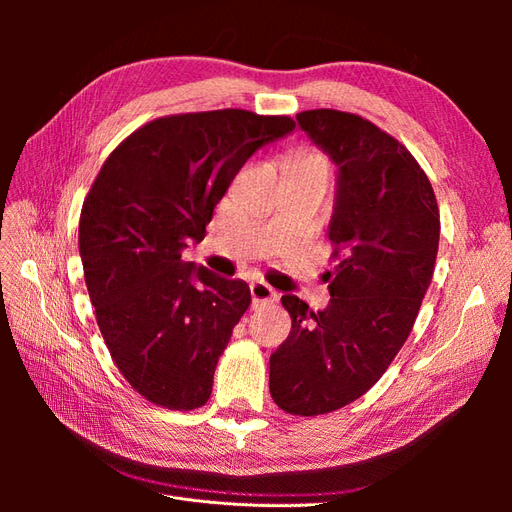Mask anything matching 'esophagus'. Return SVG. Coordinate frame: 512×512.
Returning a JSON list of instances; mask_svg holds the SVG:
<instances>
[{"instance_id":"esophagus-1","label":"esophagus","mask_w":512,"mask_h":512,"mask_svg":"<svg viewBox=\"0 0 512 512\" xmlns=\"http://www.w3.org/2000/svg\"><path fill=\"white\" fill-rule=\"evenodd\" d=\"M250 294H252V307L254 309L260 307V305H265V303H275L277 301V292L265 282H254L250 286Z\"/></svg>"}]
</instances>
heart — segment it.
<instances>
[{"label": "heart", "instance_id": "b5f03b06", "mask_svg": "<svg viewBox=\"0 0 512 512\" xmlns=\"http://www.w3.org/2000/svg\"><path fill=\"white\" fill-rule=\"evenodd\" d=\"M286 168H312V170H320V173L329 175V160L324 153L316 147H299L294 149L288 160H286Z\"/></svg>", "mask_w": 512, "mask_h": 512}]
</instances>
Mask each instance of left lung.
<instances>
[{"mask_svg":"<svg viewBox=\"0 0 512 512\" xmlns=\"http://www.w3.org/2000/svg\"><path fill=\"white\" fill-rule=\"evenodd\" d=\"M297 119L339 166L335 267L322 312L282 297L292 327L271 354L269 391L284 412L318 416L365 395L406 344L436 267L440 211L425 170L376 123L333 108Z\"/></svg>","mask_w":512,"mask_h":512,"instance_id":"8db88e82","label":"left lung"}]
</instances>
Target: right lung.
<instances>
[{
    "label": "right lung",
    "mask_w": 512,
    "mask_h": 512,
    "mask_svg": "<svg viewBox=\"0 0 512 512\" xmlns=\"http://www.w3.org/2000/svg\"><path fill=\"white\" fill-rule=\"evenodd\" d=\"M292 130L288 115L243 108L158 117L123 138L91 183L79 220L87 292L113 363L151 404H207L252 294L181 252L205 239L247 158Z\"/></svg>",
    "instance_id": "1"
}]
</instances>
